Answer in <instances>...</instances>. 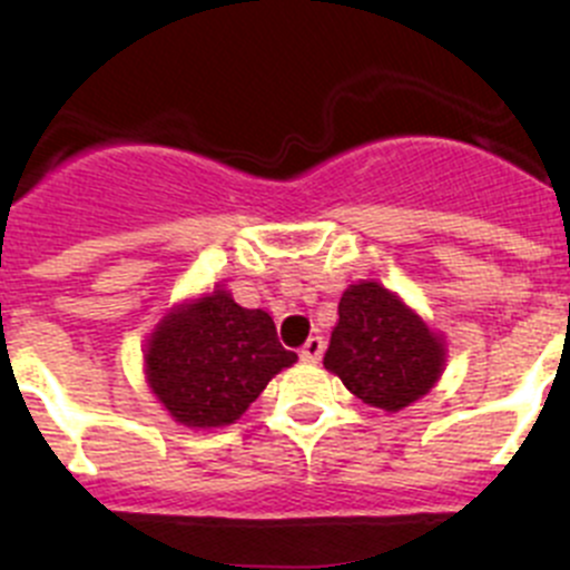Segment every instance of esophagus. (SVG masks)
I'll use <instances>...</instances> for the list:
<instances>
[{
	"instance_id": "34e87169",
	"label": "esophagus",
	"mask_w": 570,
	"mask_h": 570,
	"mask_svg": "<svg viewBox=\"0 0 570 570\" xmlns=\"http://www.w3.org/2000/svg\"><path fill=\"white\" fill-rule=\"evenodd\" d=\"M322 352H324V341L318 338V335H313V338H307L305 341V346H302V361H307V363H316V361H322Z\"/></svg>"
}]
</instances>
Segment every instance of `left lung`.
<instances>
[{
    "mask_svg": "<svg viewBox=\"0 0 570 570\" xmlns=\"http://www.w3.org/2000/svg\"><path fill=\"white\" fill-rule=\"evenodd\" d=\"M442 341L377 282H357L338 302L324 366L355 397L400 411L431 392L442 375Z\"/></svg>",
    "mask_w": 570,
    "mask_h": 570,
    "instance_id": "left-lung-1",
    "label": "left lung"
}]
</instances>
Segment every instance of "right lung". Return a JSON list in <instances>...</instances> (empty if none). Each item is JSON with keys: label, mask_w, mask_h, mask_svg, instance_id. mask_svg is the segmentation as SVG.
Here are the masks:
<instances>
[{"label": "right lung", "mask_w": 570, "mask_h": 570, "mask_svg": "<svg viewBox=\"0 0 570 570\" xmlns=\"http://www.w3.org/2000/svg\"><path fill=\"white\" fill-rule=\"evenodd\" d=\"M294 361L296 352L279 344L268 313L246 311L218 288L156 327L145 372L176 422L220 428L235 422Z\"/></svg>", "instance_id": "add662e5"}]
</instances>
